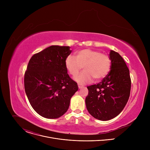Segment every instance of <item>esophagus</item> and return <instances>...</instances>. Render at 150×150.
<instances>
[{
    "instance_id": "obj_1",
    "label": "esophagus",
    "mask_w": 150,
    "mask_h": 150,
    "mask_svg": "<svg viewBox=\"0 0 150 150\" xmlns=\"http://www.w3.org/2000/svg\"><path fill=\"white\" fill-rule=\"evenodd\" d=\"M78 88H79V89H81V88H82L83 87V85H81V84H79V83H78Z\"/></svg>"
}]
</instances>
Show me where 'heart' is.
Instances as JSON below:
<instances>
[{"label":"heart","instance_id":"1","mask_svg":"<svg viewBox=\"0 0 150 150\" xmlns=\"http://www.w3.org/2000/svg\"><path fill=\"white\" fill-rule=\"evenodd\" d=\"M65 65L69 74L73 76H76L83 67L84 70L75 77V80L79 83H85L91 82L93 78L97 81L105 77L110 69L111 60L108 54L85 49L78 51L75 57L69 55Z\"/></svg>","mask_w":150,"mask_h":150}]
</instances>
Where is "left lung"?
I'll return each mask as SVG.
<instances>
[{
  "instance_id": "left-lung-1",
  "label": "left lung",
  "mask_w": 150,
  "mask_h": 150,
  "mask_svg": "<svg viewBox=\"0 0 150 150\" xmlns=\"http://www.w3.org/2000/svg\"><path fill=\"white\" fill-rule=\"evenodd\" d=\"M110 71L101 82L87 87L85 104L90 114L100 120L117 116L129 99L131 88L129 70L122 56L110 50Z\"/></svg>"
}]
</instances>
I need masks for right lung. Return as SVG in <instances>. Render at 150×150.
Returning a JSON list of instances; mask_svg holds the SVG:
<instances>
[{"mask_svg": "<svg viewBox=\"0 0 150 150\" xmlns=\"http://www.w3.org/2000/svg\"><path fill=\"white\" fill-rule=\"evenodd\" d=\"M71 52L69 46H51L34 54L28 62L24 75L25 93L34 110L45 118L56 119L65 114L78 90L65 65Z\"/></svg>", "mask_w": 150, "mask_h": 150, "instance_id": "obj_1", "label": "right lung"}]
</instances>
